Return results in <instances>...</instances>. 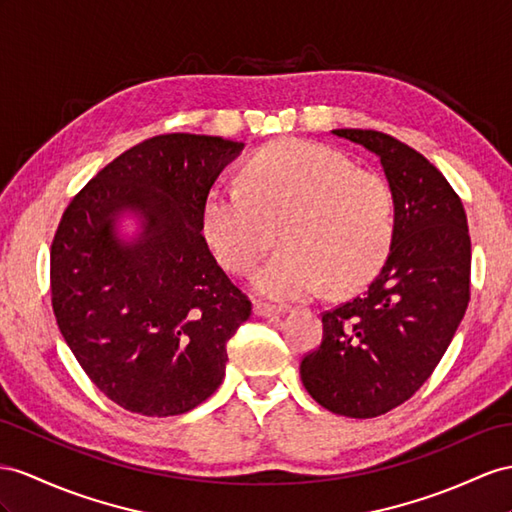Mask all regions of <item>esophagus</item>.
<instances>
[{
  "label": "esophagus",
  "instance_id": "esophagus-1",
  "mask_svg": "<svg viewBox=\"0 0 512 512\" xmlns=\"http://www.w3.org/2000/svg\"><path fill=\"white\" fill-rule=\"evenodd\" d=\"M253 311H255V316H259V318H272V316H281V313H285V307L270 305V303H264V300H257Z\"/></svg>",
  "mask_w": 512,
  "mask_h": 512
}]
</instances>
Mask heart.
<instances>
[{
	"instance_id": "obj_1",
	"label": "heart",
	"mask_w": 512,
	"mask_h": 512,
	"mask_svg": "<svg viewBox=\"0 0 512 512\" xmlns=\"http://www.w3.org/2000/svg\"><path fill=\"white\" fill-rule=\"evenodd\" d=\"M244 186H214L203 205V233L227 270L244 274L281 227L283 251L261 266L259 294L296 300L348 294L368 283L389 255L396 201L387 181L357 170L318 142L285 140L248 160Z\"/></svg>"
}]
</instances>
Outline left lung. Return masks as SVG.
<instances>
[{"instance_id": "1", "label": "left lung", "mask_w": 512, "mask_h": 512, "mask_svg": "<svg viewBox=\"0 0 512 512\" xmlns=\"http://www.w3.org/2000/svg\"><path fill=\"white\" fill-rule=\"evenodd\" d=\"M333 134L378 155L396 233L368 290L322 313L300 378L324 409L368 419L409 400L448 350L469 303L471 240L461 199L422 153L374 129Z\"/></svg>"}]
</instances>
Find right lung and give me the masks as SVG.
I'll use <instances>...</instances> for the list:
<instances>
[{
  "label": "right lung",
  "mask_w": 512,
  "mask_h": 512,
  "mask_svg": "<svg viewBox=\"0 0 512 512\" xmlns=\"http://www.w3.org/2000/svg\"><path fill=\"white\" fill-rule=\"evenodd\" d=\"M244 142L164 134L99 170L51 242V305L77 363L125 411H192L225 378L227 342L251 300L205 242L203 205ZM141 220L123 241L115 222Z\"/></svg>",
  "instance_id": "obj_1"
}]
</instances>
